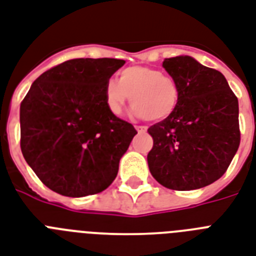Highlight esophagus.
I'll return each mask as SVG.
<instances>
[{
  "mask_svg": "<svg viewBox=\"0 0 256 256\" xmlns=\"http://www.w3.org/2000/svg\"><path fill=\"white\" fill-rule=\"evenodd\" d=\"M135 128H136V132H138L139 134H143V132H147L146 126H135Z\"/></svg>",
  "mask_w": 256,
  "mask_h": 256,
  "instance_id": "obj_1",
  "label": "esophagus"
}]
</instances>
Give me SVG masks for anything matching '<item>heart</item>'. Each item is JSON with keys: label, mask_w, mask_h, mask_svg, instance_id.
Listing matches in <instances>:
<instances>
[{"label": "heart", "mask_w": 256, "mask_h": 256, "mask_svg": "<svg viewBox=\"0 0 256 256\" xmlns=\"http://www.w3.org/2000/svg\"><path fill=\"white\" fill-rule=\"evenodd\" d=\"M178 82L156 68L132 66L122 70L118 82L108 80L104 86V98L113 116H121L124 104L132 100V114L151 121H163L171 117L178 108Z\"/></svg>", "instance_id": "heart-1"}]
</instances>
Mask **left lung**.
<instances>
[{
  "instance_id": "8db88e82",
  "label": "left lung",
  "mask_w": 256,
  "mask_h": 256,
  "mask_svg": "<svg viewBox=\"0 0 256 256\" xmlns=\"http://www.w3.org/2000/svg\"><path fill=\"white\" fill-rule=\"evenodd\" d=\"M178 82V104L171 117L148 128L151 175L174 190L206 186L229 168L240 143L238 98L225 76L189 56L163 62Z\"/></svg>"
}]
</instances>
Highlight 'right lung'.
<instances>
[{
	"label": "right lung",
	"mask_w": 256,
	"mask_h": 256,
	"mask_svg": "<svg viewBox=\"0 0 256 256\" xmlns=\"http://www.w3.org/2000/svg\"><path fill=\"white\" fill-rule=\"evenodd\" d=\"M124 60L72 59L42 74L20 102V150L46 186L68 197L105 190L136 134L113 116L105 82Z\"/></svg>",
	"instance_id": "obj_1"
}]
</instances>
